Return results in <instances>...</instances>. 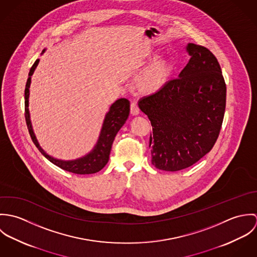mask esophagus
Here are the masks:
<instances>
[{"label": "esophagus", "mask_w": 257, "mask_h": 257, "mask_svg": "<svg viewBox=\"0 0 257 257\" xmlns=\"http://www.w3.org/2000/svg\"><path fill=\"white\" fill-rule=\"evenodd\" d=\"M131 113L133 115H138L140 113V109H139V106L136 102H133L131 104Z\"/></svg>", "instance_id": "obj_1"}]
</instances>
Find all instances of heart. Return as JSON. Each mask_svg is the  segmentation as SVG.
Listing matches in <instances>:
<instances>
[{
	"label": "heart",
	"instance_id": "1",
	"mask_svg": "<svg viewBox=\"0 0 257 257\" xmlns=\"http://www.w3.org/2000/svg\"><path fill=\"white\" fill-rule=\"evenodd\" d=\"M155 53L149 55V58ZM174 71V63L168 57L155 59L139 74L136 79L137 89L144 94H154L163 89Z\"/></svg>",
	"mask_w": 257,
	"mask_h": 257
}]
</instances>
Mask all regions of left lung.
I'll return each mask as SVG.
<instances>
[{"instance_id": "8db88e82", "label": "left lung", "mask_w": 257, "mask_h": 257, "mask_svg": "<svg viewBox=\"0 0 257 257\" xmlns=\"http://www.w3.org/2000/svg\"><path fill=\"white\" fill-rule=\"evenodd\" d=\"M187 51L191 58L178 78L139 102L152 125L151 163L160 170L199 161L216 144L223 119L226 87L216 56L194 43Z\"/></svg>"}]
</instances>
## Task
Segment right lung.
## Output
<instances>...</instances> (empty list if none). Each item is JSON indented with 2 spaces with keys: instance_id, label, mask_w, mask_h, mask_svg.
I'll return each instance as SVG.
<instances>
[{
  "instance_id": "1",
  "label": "right lung",
  "mask_w": 257,
  "mask_h": 257,
  "mask_svg": "<svg viewBox=\"0 0 257 257\" xmlns=\"http://www.w3.org/2000/svg\"><path fill=\"white\" fill-rule=\"evenodd\" d=\"M44 51L45 49L42 51V53ZM38 63H39V59H37L33 67L31 68L29 78L27 81V85H26V90H25L26 121H27V125L34 144L36 145V147L38 148V150L41 152V154L45 158H47L54 165L60 167L65 171H69L75 174H93V173L99 172L108 163L112 142L117 132L124 124V122L128 117V114H130L128 100L124 98H120L116 100L113 104H111L109 111L105 115L99 139L94 148L89 153L73 160H61V159L54 158L49 154H47L39 146L36 134L33 128L31 114L29 110V98H30V87L32 83V76L35 72Z\"/></svg>"
}]
</instances>
